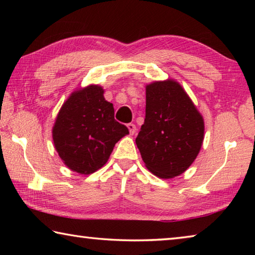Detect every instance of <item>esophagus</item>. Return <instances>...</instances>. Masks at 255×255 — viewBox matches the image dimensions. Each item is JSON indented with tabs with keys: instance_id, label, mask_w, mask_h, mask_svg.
Returning a JSON list of instances; mask_svg holds the SVG:
<instances>
[{
	"instance_id": "1",
	"label": "esophagus",
	"mask_w": 255,
	"mask_h": 255,
	"mask_svg": "<svg viewBox=\"0 0 255 255\" xmlns=\"http://www.w3.org/2000/svg\"><path fill=\"white\" fill-rule=\"evenodd\" d=\"M127 127H128V129H129V132L131 133V135H133V133L136 132V125L135 124H128L127 125Z\"/></svg>"
}]
</instances>
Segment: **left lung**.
I'll list each match as a JSON object with an SVG mask.
<instances>
[{"mask_svg":"<svg viewBox=\"0 0 255 255\" xmlns=\"http://www.w3.org/2000/svg\"><path fill=\"white\" fill-rule=\"evenodd\" d=\"M204 131V119L179 83L146 86L145 120L136 144L152 173L162 179L183 173L199 153Z\"/></svg>","mask_w":255,"mask_h":255,"instance_id":"left-lung-1","label":"left lung"}]
</instances>
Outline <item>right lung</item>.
Here are the masks:
<instances>
[{
  "mask_svg": "<svg viewBox=\"0 0 255 255\" xmlns=\"http://www.w3.org/2000/svg\"><path fill=\"white\" fill-rule=\"evenodd\" d=\"M129 133L115 119L112 103L103 98L101 86L74 92L64 103L53 129L55 148L71 170L90 174L109 159L115 145Z\"/></svg>",
  "mask_w": 255,
  "mask_h": 255,
  "instance_id": "add662e5",
  "label": "right lung"
}]
</instances>
